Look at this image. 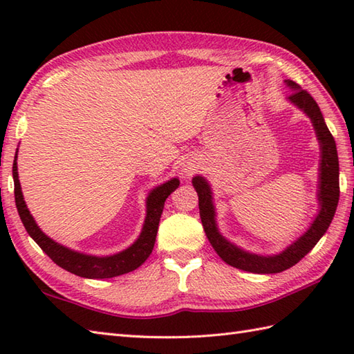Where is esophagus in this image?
<instances>
[{
    "label": "esophagus",
    "instance_id": "1",
    "mask_svg": "<svg viewBox=\"0 0 354 354\" xmlns=\"http://www.w3.org/2000/svg\"><path fill=\"white\" fill-rule=\"evenodd\" d=\"M198 169H199V162L196 160H187L183 165V171H184L185 176L193 175V173L196 171Z\"/></svg>",
    "mask_w": 354,
    "mask_h": 354
}]
</instances>
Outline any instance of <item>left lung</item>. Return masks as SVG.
<instances>
[{"label": "left lung", "instance_id": "obj_1", "mask_svg": "<svg viewBox=\"0 0 354 354\" xmlns=\"http://www.w3.org/2000/svg\"><path fill=\"white\" fill-rule=\"evenodd\" d=\"M284 84L290 89L288 100L310 118L321 149L319 184L317 194L319 212L304 234L299 236L295 242H292L280 254L260 255L248 252L237 245L231 243L230 240L221 234L216 222L213 192L207 179L199 175L192 179L194 190H196L199 196V214L202 227H204L205 234L209 243L214 248V251L230 266L252 274H277L297 265L306 254L312 251V248L319 242V239L326 234L336 213L337 201H339V161H337V150L333 135L330 133L318 103L313 100V97L299 88L295 82L284 80Z\"/></svg>", "mask_w": 354, "mask_h": 354}]
</instances>
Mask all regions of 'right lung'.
<instances>
[{
    "mask_svg": "<svg viewBox=\"0 0 354 354\" xmlns=\"http://www.w3.org/2000/svg\"><path fill=\"white\" fill-rule=\"evenodd\" d=\"M17 158L18 156H15L12 171L15 183V202H17L19 217L22 223H24L28 236L41 246V250L47 254L57 266L64 268L65 270H68V272L74 275L84 278H112L132 272V270L140 268L142 263L147 260L149 255L152 254L158 232V225H160V219L162 214L164 202L170 196L171 192H175L178 189V178H171L170 181L155 187V189L147 194L146 219L145 223H142V230L138 239L123 251H120L114 255L99 257V255H88L84 252L70 250V248L55 242V240L50 239L45 232H42L39 227H37L33 216L30 214L26 205L24 196H22L21 184L18 179Z\"/></svg>",
    "mask_w": 354,
    "mask_h": 354,
    "instance_id": "add662e5",
    "label": "right lung"
}]
</instances>
